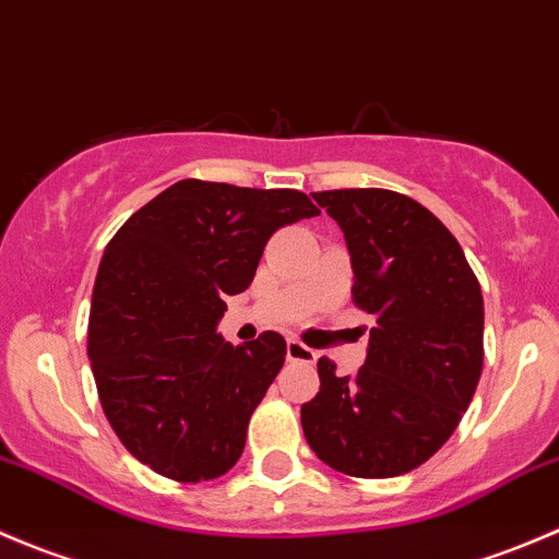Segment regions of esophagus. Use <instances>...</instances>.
Listing matches in <instances>:
<instances>
[{"label":"esophagus","mask_w":559,"mask_h":559,"mask_svg":"<svg viewBox=\"0 0 559 559\" xmlns=\"http://www.w3.org/2000/svg\"><path fill=\"white\" fill-rule=\"evenodd\" d=\"M286 357L292 359V362H316V352L311 346H306L302 341H289L286 343Z\"/></svg>","instance_id":"1"}]
</instances>
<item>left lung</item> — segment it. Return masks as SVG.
Returning <instances> with one entry per match:
<instances>
[{"label": "left lung", "instance_id": "8db88e82", "mask_svg": "<svg viewBox=\"0 0 559 559\" xmlns=\"http://www.w3.org/2000/svg\"><path fill=\"white\" fill-rule=\"evenodd\" d=\"M313 200L343 229L354 302L376 324L354 376L319 359L302 432L346 476H403L452 438L481 379V286L454 235L411 197L335 189Z\"/></svg>", "mask_w": 559, "mask_h": 559}]
</instances>
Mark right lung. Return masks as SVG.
<instances>
[{
    "label": "right lung",
    "instance_id": "right-lung-1",
    "mask_svg": "<svg viewBox=\"0 0 559 559\" xmlns=\"http://www.w3.org/2000/svg\"><path fill=\"white\" fill-rule=\"evenodd\" d=\"M319 216L295 189L178 180L127 218L99 262L88 359L129 454L173 481H211L240 460L248 419L278 376L286 341L233 346L227 297L253 281L275 229Z\"/></svg>",
    "mask_w": 559,
    "mask_h": 559
}]
</instances>
